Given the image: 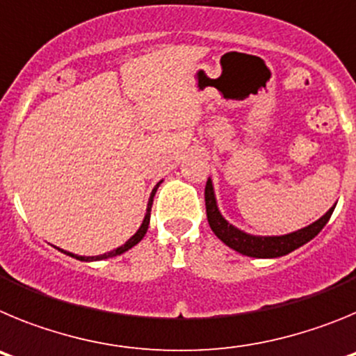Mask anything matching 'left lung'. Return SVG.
I'll return each mask as SVG.
<instances>
[{"label": "left lung", "mask_w": 356, "mask_h": 356, "mask_svg": "<svg viewBox=\"0 0 356 356\" xmlns=\"http://www.w3.org/2000/svg\"><path fill=\"white\" fill-rule=\"evenodd\" d=\"M205 205H207V219L212 228L213 234L225 242L226 246L232 250L238 251V253L246 254V257H254V259H278L289 254L291 251L298 250L300 246L307 244L308 241H312L321 229L325 228L326 222L332 217L333 209L328 210L323 217H319L316 222L305 226V228L292 232L287 235H273V237H262V235H251L238 229L237 226L229 225L225 217L221 216L219 209H217L216 193H213L212 180L209 178L205 187Z\"/></svg>", "instance_id": "8db88e82"}]
</instances>
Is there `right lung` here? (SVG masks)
<instances>
[{
	"label": "right lung",
	"mask_w": 356,
	"mask_h": 356,
	"mask_svg": "<svg viewBox=\"0 0 356 356\" xmlns=\"http://www.w3.org/2000/svg\"><path fill=\"white\" fill-rule=\"evenodd\" d=\"M160 184H162V180H160L159 184H156V187L153 188V191H151L149 201H147L146 216H144V219H143V225H140V228L137 229V232H135V234L131 235V237L128 238V241L124 242V244H122V246H119L118 250H112V251H108V253H105V254H97V257H80V254L69 253V251H64V250H60V248H58V250H60L62 253H65V254H69V257H72V259L81 260V262H92V260H103V259H110V257H118V254H122V253H124V251L131 250V248H134L135 244H139V242L143 241V237H144V235H146V232H147V226H149V216H151V205H153V196H155L156 188H159V185H160Z\"/></svg>",
	"instance_id": "add662e5"
}]
</instances>
